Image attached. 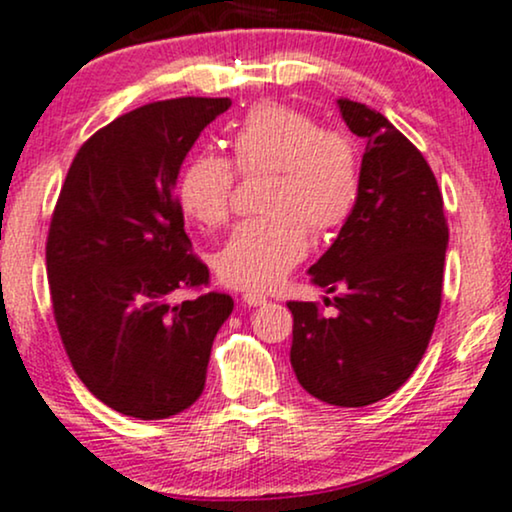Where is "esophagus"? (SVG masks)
Returning <instances> with one entry per match:
<instances>
[{"mask_svg": "<svg viewBox=\"0 0 512 512\" xmlns=\"http://www.w3.org/2000/svg\"><path fill=\"white\" fill-rule=\"evenodd\" d=\"M242 302L246 306H261V304H266L268 299H266V294H261V292H246L242 297Z\"/></svg>", "mask_w": 512, "mask_h": 512, "instance_id": "1", "label": "esophagus"}]
</instances>
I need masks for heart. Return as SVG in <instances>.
<instances>
[{
  "instance_id": "obj_1",
  "label": "heart",
  "mask_w": 512,
  "mask_h": 512,
  "mask_svg": "<svg viewBox=\"0 0 512 512\" xmlns=\"http://www.w3.org/2000/svg\"><path fill=\"white\" fill-rule=\"evenodd\" d=\"M230 160L201 150L184 162L177 201L186 218L215 230L232 206L234 172H266L258 208L215 254L220 280L242 290H270L309 251V230L335 232L362 194V158L350 136L323 129L316 117L280 102H261L227 136Z\"/></svg>"
}]
</instances>
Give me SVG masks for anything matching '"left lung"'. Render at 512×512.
<instances>
[{
	"instance_id": "8db88e82",
	"label": "left lung",
	"mask_w": 512,
	"mask_h": 512,
	"mask_svg": "<svg viewBox=\"0 0 512 512\" xmlns=\"http://www.w3.org/2000/svg\"><path fill=\"white\" fill-rule=\"evenodd\" d=\"M338 105L352 134L366 141L362 194L333 246L309 268L314 285L335 292V314L323 316L316 302H287L290 362L314 398L364 407L395 393L429 347L448 222L434 172L410 138L362 102Z\"/></svg>"
}]
</instances>
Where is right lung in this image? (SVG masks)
<instances>
[{"mask_svg": "<svg viewBox=\"0 0 512 512\" xmlns=\"http://www.w3.org/2000/svg\"><path fill=\"white\" fill-rule=\"evenodd\" d=\"M230 98L150 102L78 148L47 232V278L59 338L95 398L136 419L184 412L206 386L215 335L232 297L203 290L174 196L179 167Z\"/></svg>", "mask_w": 512, "mask_h": 512, "instance_id": "1", "label": "right lung"}]
</instances>
